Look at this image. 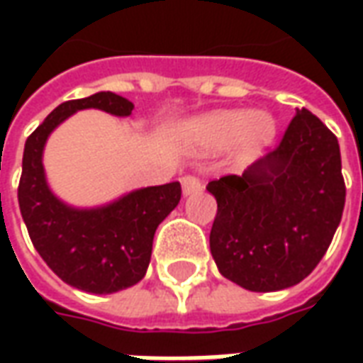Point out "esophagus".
Returning a JSON list of instances; mask_svg holds the SVG:
<instances>
[{"instance_id": "1", "label": "esophagus", "mask_w": 363, "mask_h": 363, "mask_svg": "<svg viewBox=\"0 0 363 363\" xmlns=\"http://www.w3.org/2000/svg\"><path fill=\"white\" fill-rule=\"evenodd\" d=\"M181 184H182V194L184 196H189L192 192H196V190L202 189V182L200 179H196L194 174H184L181 179Z\"/></svg>"}]
</instances>
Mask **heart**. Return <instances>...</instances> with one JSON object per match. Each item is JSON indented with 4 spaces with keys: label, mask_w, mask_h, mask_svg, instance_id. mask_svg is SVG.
Instances as JSON below:
<instances>
[{
    "label": "heart",
    "mask_w": 363,
    "mask_h": 363,
    "mask_svg": "<svg viewBox=\"0 0 363 363\" xmlns=\"http://www.w3.org/2000/svg\"><path fill=\"white\" fill-rule=\"evenodd\" d=\"M276 124L267 112L220 111L194 122L192 135L198 143L210 150H223L235 142L241 143L245 153L264 147L274 138Z\"/></svg>",
    "instance_id": "b5f03b06"
}]
</instances>
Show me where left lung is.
I'll list each match as a JSON object with an SVG mask.
<instances>
[{
    "mask_svg": "<svg viewBox=\"0 0 363 363\" xmlns=\"http://www.w3.org/2000/svg\"><path fill=\"white\" fill-rule=\"evenodd\" d=\"M206 189L218 202L210 251L221 276L251 291L291 288L315 270L342 220L338 140L301 108L276 150Z\"/></svg>",
    "mask_w": 363,
    "mask_h": 363,
    "instance_id": "8db88e82",
    "label": "left lung"
}]
</instances>
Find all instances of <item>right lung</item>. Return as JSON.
<instances>
[{"label": "right lung", "instance_id": "1", "mask_svg": "<svg viewBox=\"0 0 363 363\" xmlns=\"http://www.w3.org/2000/svg\"><path fill=\"white\" fill-rule=\"evenodd\" d=\"M83 108L130 116L134 104L101 91L56 106L27 138L17 198L30 241L52 272L83 291L114 294L145 276L155 229L179 204L181 184L134 190L112 204L89 210L64 204L46 182L44 143L54 128Z\"/></svg>", "mask_w": 363, "mask_h": 363}]
</instances>
